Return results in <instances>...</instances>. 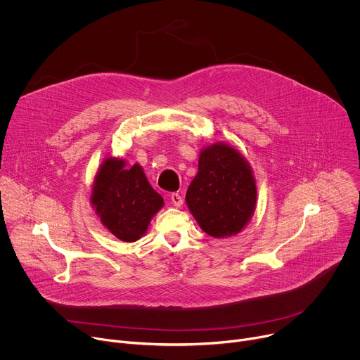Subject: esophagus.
<instances>
[{
    "instance_id": "34e87169",
    "label": "esophagus",
    "mask_w": 360,
    "mask_h": 360,
    "mask_svg": "<svg viewBox=\"0 0 360 360\" xmlns=\"http://www.w3.org/2000/svg\"><path fill=\"white\" fill-rule=\"evenodd\" d=\"M171 202H172V205H174V207H181V205L184 203V199H182V196L179 195V193H176V192H174V193H171Z\"/></svg>"
}]
</instances>
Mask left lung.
<instances>
[{
	"label": "left lung",
	"instance_id": "left-lung-1",
	"mask_svg": "<svg viewBox=\"0 0 360 360\" xmlns=\"http://www.w3.org/2000/svg\"><path fill=\"white\" fill-rule=\"evenodd\" d=\"M185 199L203 232L214 238L236 235L255 211L252 169L235 148L222 142L210 145L200 150L198 174Z\"/></svg>",
	"mask_w": 360,
	"mask_h": 360
}]
</instances>
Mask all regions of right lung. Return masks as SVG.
<instances>
[{
    "label": "right lung",
    "instance_id": "add662e5",
    "mask_svg": "<svg viewBox=\"0 0 360 360\" xmlns=\"http://www.w3.org/2000/svg\"><path fill=\"white\" fill-rule=\"evenodd\" d=\"M91 203L114 236L135 242L164 207V199L149 185L141 165L125 167L124 160L108 158L95 176Z\"/></svg>",
    "mask_w": 360,
    "mask_h": 360
}]
</instances>
